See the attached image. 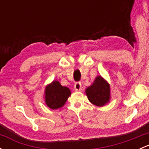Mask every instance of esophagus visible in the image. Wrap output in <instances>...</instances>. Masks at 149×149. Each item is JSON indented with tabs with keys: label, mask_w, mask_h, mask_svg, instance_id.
<instances>
[{
	"label": "esophagus",
	"mask_w": 149,
	"mask_h": 149,
	"mask_svg": "<svg viewBox=\"0 0 149 149\" xmlns=\"http://www.w3.org/2000/svg\"><path fill=\"white\" fill-rule=\"evenodd\" d=\"M74 88L76 91H81V82H76L74 85Z\"/></svg>",
	"instance_id": "obj_1"
}]
</instances>
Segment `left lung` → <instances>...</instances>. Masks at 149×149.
Instances as JSON below:
<instances>
[{"label":"left lung","mask_w":149,"mask_h":149,"mask_svg":"<svg viewBox=\"0 0 149 149\" xmlns=\"http://www.w3.org/2000/svg\"><path fill=\"white\" fill-rule=\"evenodd\" d=\"M86 94L88 100L97 107H102L110 100L109 84L102 77L97 76L94 83L86 88Z\"/></svg>","instance_id":"8db88e82"}]
</instances>
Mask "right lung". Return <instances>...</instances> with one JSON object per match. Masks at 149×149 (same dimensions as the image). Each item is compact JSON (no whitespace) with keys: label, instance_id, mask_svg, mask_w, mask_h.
Segmentation results:
<instances>
[{"label":"right lung","instance_id":"add662e5","mask_svg":"<svg viewBox=\"0 0 149 149\" xmlns=\"http://www.w3.org/2000/svg\"><path fill=\"white\" fill-rule=\"evenodd\" d=\"M70 94V89L68 87L63 86L58 81H53L45 87V104L50 109H56L61 108L65 104Z\"/></svg>","mask_w":149,"mask_h":149}]
</instances>
